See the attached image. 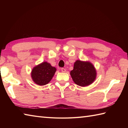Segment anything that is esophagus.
Returning a JSON list of instances; mask_svg holds the SVG:
<instances>
[{"mask_svg": "<svg viewBox=\"0 0 128 128\" xmlns=\"http://www.w3.org/2000/svg\"><path fill=\"white\" fill-rule=\"evenodd\" d=\"M61 71L62 72H66V69L65 68H62L61 69Z\"/></svg>", "mask_w": 128, "mask_h": 128, "instance_id": "obj_1", "label": "esophagus"}]
</instances>
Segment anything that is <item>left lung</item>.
<instances>
[{
    "label": "left lung",
    "instance_id": "left-lung-1",
    "mask_svg": "<svg viewBox=\"0 0 128 128\" xmlns=\"http://www.w3.org/2000/svg\"><path fill=\"white\" fill-rule=\"evenodd\" d=\"M74 82L80 86L90 85L96 78V72L90 62L77 60L74 63V69L70 72Z\"/></svg>",
    "mask_w": 128,
    "mask_h": 128
}]
</instances>
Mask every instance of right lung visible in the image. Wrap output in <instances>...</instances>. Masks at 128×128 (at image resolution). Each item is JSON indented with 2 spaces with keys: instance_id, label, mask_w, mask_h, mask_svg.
Wrapping results in <instances>:
<instances>
[{
  "instance_id": "add662e5",
  "label": "right lung",
  "mask_w": 128,
  "mask_h": 128,
  "mask_svg": "<svg viewBox=\"0 0 128 128\" xmlns=\"http://www.w3.org/2000/svg\"><path fill=\"white\" fill-rule=\"evenodd\" d=\"M56 72V68L52 66L47 62H43L32 69L31 77L37 85H45L51 80Z\"/></svg>"
}]
</instances>
